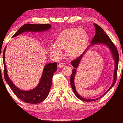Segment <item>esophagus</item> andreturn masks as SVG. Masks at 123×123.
Wrapping results in <instances>:
<instances>
[{
	"label": "esophagus",
	"instance_id": "esophagus-1",
	"mask_svg": "<svg viewBox=\"0 0 123 123\" xmlns=\"http://www.w3.org/2000/svg\"><path fill=\"white\" fill-rule=\"evenodd\" d=\"M65 64H66L65 63H60L59 64H58V67L60 68H61L65 65Z\"/></svg>",
	"mask_w": 123,
	"mask_h": 123
}]
</instances>
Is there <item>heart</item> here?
I'll return each instance as SVG.
<instances>
[{"label": "heart", "mask_w": 123, "mask_h": 123, "mask_svg": "<svg viewBox=\"0 0 123 123\" xmlns=\"http://www.w3.org/2000/svg\"><path fill=\"white\" fill-rule=\"evenodd\" d=\"M87 33L79 28L67 29L58 35L56 43L51 44L50 53L56 59L61 57V49H66V54L72 58H76L81 55L88 43Z\"/></svg>", "instance_id": "heart-1"}]
</instances>
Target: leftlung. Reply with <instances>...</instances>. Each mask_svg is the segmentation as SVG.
Here are the masks:
<instances>
[{
	"instance_id": "left-lung-1",
	"label": "left lung",
	"mask_w": 123,
	"mask_h": 123,
	"mask_svg": "<svg viewBox=\"0 0 123 123\" xmlns=\"http://www.w3.org/2000/svg\"><path fill=\"white\" fill-rule=\"evenodd\" d=\"M94 25L95 28V30H96V31H95V36H94V37H93L92 41L91 42V45H93L94 44H103L109 47V48L110 49L112 54L113 55V57L114 60V63H115V66H114V75H113V81L111 86L110 87L109 89L106 91V92L104 93L101 97L99 98L95 99H87L86 98H83L81 96V95H79L78 93V92H77L75 88V86L74 78L76 74V69L78 68L79 64L80 63V62L81 61V60L82 59V56L84 55L85 54V52H84L81 55H80V56H79L78 58H76V59H75L74 60H73V61H72L71 62V63L72 64L73 67H74V68L72 70V73L71 74V76H70V84L72 86L73 91L75 95H76L77 98H78L79 99L85 101H93L97 100H98L99 99L101 98V97H103L108 91L110 90L111 88H112V87H113L114 85L115 84L117 80V74L118 62H119V54H118L117 49V48L116 47L115 45L113 44V43L112 42V41L111 40V39L110 38L109 36L106 34L103 29H102L100 26H99L98 25H97V24H94Z\"/></svg>"
}]
</instances>
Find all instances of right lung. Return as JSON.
<instances>
[{"mask_svg": "<svg viewBox=\"0 0 123 123\" xmlns=\"http://www.w3.org/2000/svg\"><path fill=\"white\" fill-rule=\"evenodd\" d=\"M51 25L49 24H25L20 27L12 37L17 36L24 32H42L49 30L51 28ZM5 48L3 53L4 61V76L5 80L12 91L17 97L22 101L26 103L35 104L41 103L44 100L49 94L52 84V78L55 72L57 70V63L54 62L45 66L42 75L38 85L35 88L30 91H22L17 88L9 79L7 74L6 67L5 63Z\"/></svg>", "mask_w": 123, "mask_h": 123, "instance_id": "right-lung-1", "label": "right lung"}]
</instances>
